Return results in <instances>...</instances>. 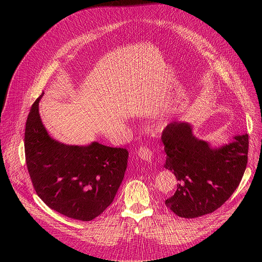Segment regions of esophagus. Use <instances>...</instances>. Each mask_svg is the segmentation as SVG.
I'll list each match as a JSON object with an SVG mask.
<instances>
[{
    "label": "esophagus",
    "instance_id": "34e87169",
    "mask_svg": "<svg viewBox=\"0 0 262 262\" xmlns=\"http://www.w3.org/2000/svg\"><path fill=\"white\" fill-rule=\"evenodd\" d=\"M138 156L144 161H151L154 158V151L146 145H141L138 149Z\"/></svg>",
    "mask_w": 262,
    "mask_h": 262
}]
</instances>
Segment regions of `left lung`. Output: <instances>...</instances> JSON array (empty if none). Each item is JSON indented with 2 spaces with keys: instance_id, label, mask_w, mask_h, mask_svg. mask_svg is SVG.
Returning a JSON list of instances; mask_svg holds the SVG:
<instances>
[{
  "instance_id": "8db88e82",
  "label": "left lung",
  "mask_w": 262,
  "mask_h": 262,
  "mask_svg": "<svg viewBox=\"0 0 262 262\" xmlns=\"http://www.w3.org/2000/svg\"><path fill=\"white\" fill-rule=\"evenodd\" d=\"M167 155L164 167L174 173L177 189L165 204L185 219L213 212L239 185L249 150V136H235L219 148L197 139L186 122H171L162 134Z\"/></svg>"
}]
</instances>
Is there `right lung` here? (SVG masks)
Masks as SVG:
<instances>
[{"instance_id": "obj_1", "label": "right lung", "mask_w": 262, "mask_h": 262, "mask_svg": "<svg viewBox=\"0 0 262 262\" xmlns=\"http://www.w3.org/2000/svg\"><path fill=\"white\" fill-rule=\"evenodd\" d=\"M43 94V93H42ZM33 103L25 130V154L34 189L52 209L91 221L113 202L127 167L128 151L93 142L65 145L52 139Z\"/></svg>"}]
</instances>
